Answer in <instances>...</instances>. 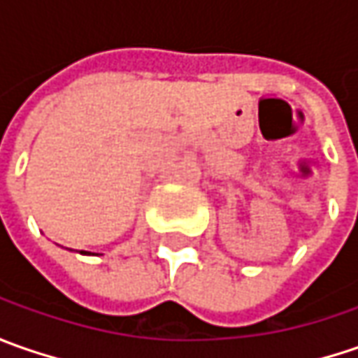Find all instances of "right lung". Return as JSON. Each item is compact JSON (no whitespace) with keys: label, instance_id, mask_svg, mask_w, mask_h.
<instances>
[{"label":"right lung","instance_id":"right-lung-1","mask_svg":"<svg viewBox=\"0 0 358 358\" xmlns=\"http://www.w3.org/2000/svg\"><path fill=\"white\" fill-rule=\"evenodd\" d=\"M81 253H87V251H81Z\"/></svg>","mask_w":358,"mask_h":358}]
</instances>
